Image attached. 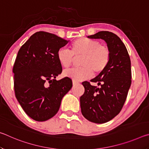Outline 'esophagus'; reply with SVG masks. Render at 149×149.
Segmentation results:
<instances>
[{
    "label": "esophagus",
    "mask_w": 149,
    "mask_h": 149,
    "mask_svg": "<svg viewBox=\"0 0 149 149\" xmlns=\"http://www.w3.org/2000/svg\"><path fill=\"white\" fill-rule=\"evenodd\" d=\"M77 84H79V82L75 81L73 80V85H77Z\"/></svg>",
    "instance_id": "obj_1"
}]
</instances>
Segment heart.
Returning <instances> with one entry per match:
<instances>
[{"instance_id":"1","label":"heart","mask_w":149,"mask_h":149,"mask_svg":"<svg viewBox=\"0 0 149 149\" xmlns=\"http://www.w3.org/2000/svg\"><path fill=\"white\" fill-rule=\"evenodd\" d=\"M70 51L61 49L57 52V59L64 69H69L74 63L75 58L81 57L79 61L81 68L64 72L65 76L75 81L87 80L104 71L109 64L111 52L106 45L96 40L80 37L74 40L70 46Z\"/></svg>"}]
</instances>
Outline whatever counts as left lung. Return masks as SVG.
I'll list each match as a JSON object with an SVG mask.
<instances>
[{
	"mask_svg": "<svg viewBox=\"0 0 149 149\" xmlns=\"http://www.w3.org/2000/svg\"><path fill=\"white\" fill-rule=\"evenodd\" d=\"M88 37L104 40L111 58L104 71L91 80L99 88L89 81L82 82L85 92L80 97L81 109L90 122L104 123L119 114L127 99L132 84L130 57L122 40L112 32L102 31Z\"/></svg>",
	"mask_w": 149,
	"mask_h": 149,
	"instance_id": "left-lung-1",
	"label": "left lung"
}]
</instances>
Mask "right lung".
Listing matches in <instances>:
<instances>
[{"label":"right lung","instance_id":"add662e5","mask_svg":"<svg viewBox=\"0 0 149 149\" xmlns=\"http://www.w3.org/2000/svg\"><path fill=\"white\" fill-rule=\"evenodd\" d=\"M68 41L46 31L36 32L20 48L15 60V96L24 112L38 122L56 115L64 96L71 89L68 77L55 79L62 68L57 52Z\"/></svg>","mask_w":149,"mask_h":149}]
</instances>
